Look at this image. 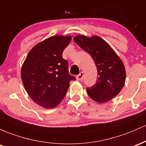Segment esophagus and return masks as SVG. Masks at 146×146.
I'll use <instances>...</instances> for the list:
<instances>
[{"mask_svg": "<svg viewBox=\"0 0 146 146\" xmlns=\"http://www.w3.org/2000/svg\"><path fill=\"white\" fill-rule=\"evenodd\" d=\"M83 76H84L83 72H80V74L78 75H77V76H76V79H77V80H79V81H81V80H82Z\"/></svg>", "mask_w": 146, "mask_h": 146, "instance_id": "34e87169", "label": "esophagus"}]
</instances>
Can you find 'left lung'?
Returning a JSON list of instances; mask_svg holds the SVG:
<instances>
[{
  "label": "left lung",
  "instance_id": "1",
  "mask_svg": "<svg viewBox=\"0 0 146 146\" xmlns=\"http://www.w3.org/2000/svg\"><path fill=\"white\" fill-rule=\"evenodd\" d=\"M73 40L91 56L98 69L96 83L86 88L88 96L98 103L112 100L119 93L125 84V70L121 60L100 37L78 35Z\"/></svg>",
  "mask_w": 146,
  "mask_h": 146
}]
</instances>
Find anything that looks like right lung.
<instances>
[{"mask_svg": "<svg viewBox=\"0 0 146 146\" xmlns=\"http://www.w3.org/2000/svg\"><path fill=\"white\" fill-rule=\"evenodd\" d=\"M71 36H53L38 43L29 52L21 69L27 93L45 108L56 107L64 98L71 80L68 62L62 58Z\"/></svg>", "mask_w": 146, "mask_h": 146, "instance_id": "1", "label": "right lung"}]
</instances>
